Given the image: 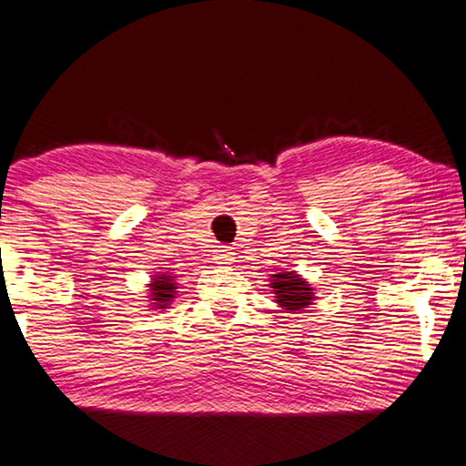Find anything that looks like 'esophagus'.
Returning a JSON list of instances; mask_svg holds the SVG:
<instances>
[{"label": "esophagus", "mask_w": 466, "mask_h": 466, "mask_svg": "<svg viewBox=\"0 0 466 466\" xmlns=\"http://www.w3.org/2000/svg\"><path fill=\"white\" fill-rule=\"evenodd\" d=\"M235 252H231L228 250V248H220V250H216V263H220V265H227V263H231V260L235 258L233 257Z\"/></svg>", "instance_id": "esophagus-1"}]
</instances>
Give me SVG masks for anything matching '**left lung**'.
Wrapping results in <instances>:
<instances>
[{"label":"left lung","instance_id":"obj_1","mask_svg":"<svg viewBox=\"0 0 466 466\" xmlns=\"http://www.w3.org/2000/svg\"><path fill=\"white\" fill-rule=\"evenodd\" d=\"M271 289L276 295V303L289 314H299L305 308H309L314 301V289L305 282L295 271H282L271 276Z\"/></svg>","mask_w":466,"mask_h":466}]
</instances>
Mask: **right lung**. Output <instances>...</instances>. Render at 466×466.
<instances>
[{
    "label": "right lung",
    "instance_id": "1",
    "mask_svg": "<svg viewBox=\"0 0 466 466\" xmlns=\"http://www.w3.org/2000/svg\"><path fill=\"white\" fill-rule=\"evenodd\" d=\"M148 289H150L152 308H157V309L167 308V305L174 301V297L177 292L176 279L167 271H161V273H157V276H152V282L148 284Z\"/></svg>",
    "mask_w": 466,
    "mask_h": 466
}]
</instances>
